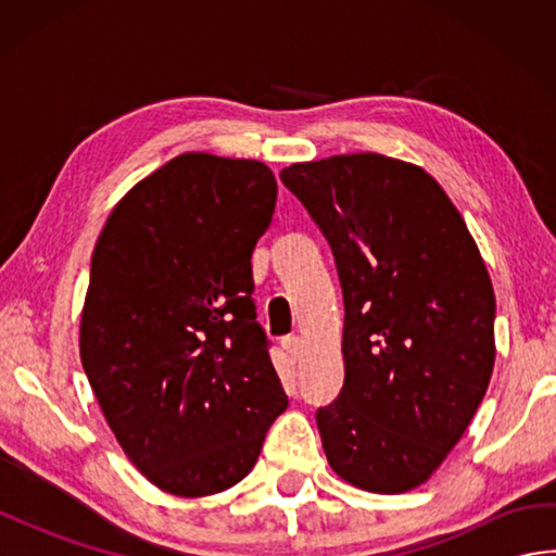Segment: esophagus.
<instances>
[{"label": "esophagus", "mask_w": 556, "mask_h": 556, "mask_svg": "<svg viewBox=\"0 0 556 556\" xmlns=\"http://www.w3.org/2000/svg\"><path fill=\"white\" fill-rule=\"evenodd\" d=\"M281 346H285V351L289 353V356H291L293 361H299V358L303 356V341H301V337H296V334L281 339Z\"/></svg>", "instance_id": "34e87169"}]
</instances>
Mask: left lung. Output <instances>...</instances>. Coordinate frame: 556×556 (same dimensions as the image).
<instances>
[{"mask_svg": "<svg viewBox=\"0 0 556 556\" xmlns=\"http://www.w3.org/2000/svg\"><path fill=\"white\" fill-rule=\"evenodd\" d=\"M332 245L344 387L317 410L334 473L401 494L473 420L494 368V291L464 217L410 162L356 152L281 169Z\"/></svg>", "mask_w": 556, "mask_h": 556, "instance_id": "obj_1", "label": "left lung"}]
</instances>
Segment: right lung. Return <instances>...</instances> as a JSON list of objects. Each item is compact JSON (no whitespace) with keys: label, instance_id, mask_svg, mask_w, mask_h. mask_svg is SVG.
Segmentation results:
<instances>
[{"label":"right lung","instance_id":"add662e5","mask_svg":"<svg viewBox=\"0 0 556 556\" xmlns=\"http://www.w3.org/2000/svg\"><path fill=\"white\" fill-rule=\"evenodd\" d=\"M275 203L267 164L184 152L116 203L92 251L83 370L124 454L176 497L243 480L289 406L251 299Z\"/></svg>","mask_w":556,"mask_h":556}]
</instances>
